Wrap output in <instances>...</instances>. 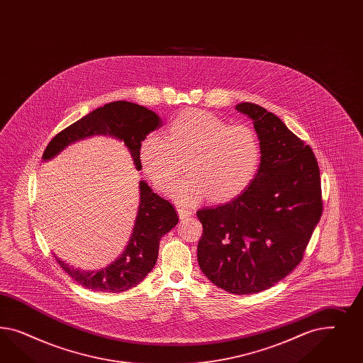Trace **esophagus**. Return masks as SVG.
<instances>
[{"label": "esophagus", "instance_id": "1", "mask_svg": "<svg viewBox=\"0 0 363 363\" xmlns=\"http://www.w3.org/2000/svg\"><path fill=\"white\" fill-rule=\"evenodd\" d=\"M177 211H178V216H179L181 220H186L187 217L193 216V210L186 209V208H182V206H178Z\"/></svg>", "mask_w": 363, "mask_h": 363}]
</instances>
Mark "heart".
<instances>
[{"instance_id":"obj_1","label":"heart","mask_w":363,"mask_h":363,"mask_svg":"<svg viewBox=\"0 0 363 363\" xmlns=\"http://www.w3.org/2000/svg\"><path fill=\"white\" fill-rule=\"evenodd\" d=\"M262 146L250 125L220 118L203 110L179 113L166 137L150 133L140 146V161L155 186H169L186 161L187 174L170 189L178 202L191 205L203 198L225 202L253 182L261 165Z\"/></svg>"}]
</instances>
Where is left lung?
I'll list each match as a JSON object with an SVG mask.
<instances>
[{
    "label": "left lung",
    "mask_w": 363,
    "mask_h": 363,
    "mask_svg": "<svg viewBox=\"0 0 363 363\" xmlns=\"http://www.w3.org/2000/svg\"><path fill=\"white\" fill-rule=\"evenodd\" d=\"M235 109L253 120L261 165L240 197L198 210V264L214 285L241 296L264 291L297 267L323 206L311 147L262 106Z\"/></svg>",
    "instance_id": "left-lung-1"
}]
</instances>
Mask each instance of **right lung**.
<instances>
[{"instance_id":"1","label":"right lung","mask_w":363,"mask_h":363,"mask_svg":"<svg viewBox=\"0 0 363 363\" xmlns=\"http://www.w3.org/2000/svg\"><path fill=\"white\" fill-rule=\"evenodd\" d=\"M158 128H161V120L152 110L126 101L110 102L55 134L46 146L43 158L45 161L50 160L67 145L85 137L109 134L123 141L137 170H141L140 146L143 138ZM177 223L178 216L174 206L141 181L138 214L130 241L120 258L99 272H79L58 258L57 262L66 274L89 290L106 293L126 291L138 285L152 272L157 262L161 237Z\"/></svg>"}]
</instances>
